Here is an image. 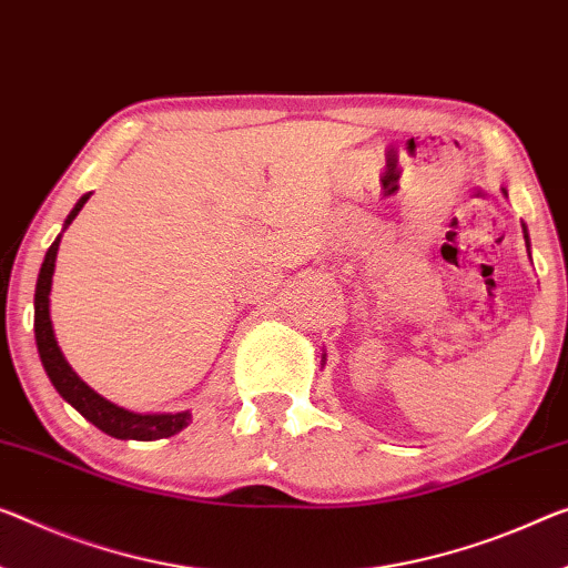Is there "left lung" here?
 <instances>
[{"label":"left lung","instance_id":"1","mask_svg":"<svg viewBox=\"0 0 568 568\" xmlns=\"http://www.w3.org/2000/svg\"><path fill=\"white\" fill-rule=\"evenodd\" d=\"M503 195H508V190L503 187ZM523 239H526V246H528V254H530V241H528V229L526 225H523Z\"/></svg>","mask_w":568,"mask_h":568}]
</instances>
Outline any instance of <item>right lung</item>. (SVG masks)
I'll return each mask as SVG.
<instances>
[{"label": "right lung", "instance_id": "1", "mask_svg": "<svg viewBox=\"0 0 568 568\" xmlns=\"http://www.w3.org/2000/svg\"><path fill=\"white\" fill-rule=\"evenodd\" d=\"M91 193H85L78 200L75 207L68 213L63 231L58 233V239L52 241L48 248L45 261L40 266L38 286H34V343H38V353L42 361V368H45L48 378L60 396H63L68 404H71L78 414H81L85 422L99 426L103 434L113 436V439H136V442H154V439H168V436L178 434L185 429V426L193 422V414L190 412H178V414H139L132 408H124L113 400L103 398L101 394L85 383L81 375H78L71 363L65 361L63 351L58 347L55 333H52V320H50V290H52V274H55V258L60 248V239L68 225L75 221V215L81 213V207L89 203Z\"/></svg>", "mask_w": 568, "mask_h": 568}]
</instances>
